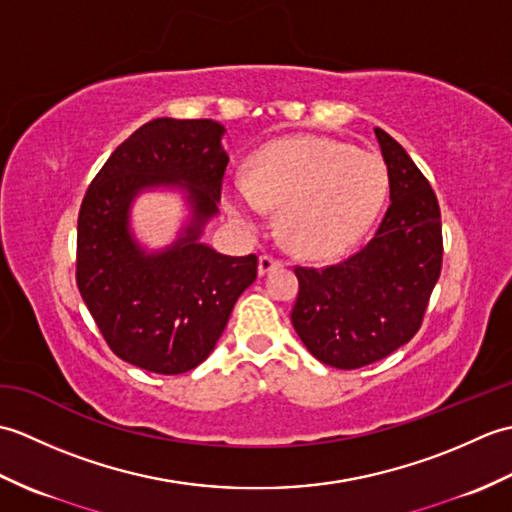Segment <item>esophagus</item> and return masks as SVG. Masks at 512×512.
<instances>
[{
  "label": "esophagus",
  "mask_w": 512,
  "mask_h": 512,
  "mask_svg": "<svg viewBox=\"0 0 512 512\" xmlns=\"http://www.w3.org/2000/svg\"><path fill=\"white\" fill-rule=\"evenodd\" d=\"M279 266H281V262H279V259H275L273 255H262V257H259V264H257V273L264 277V275L270 273V270H275Z\"/></svg>",
  "instance_id": "34e87169"
}]
</instances>
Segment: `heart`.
<instances>
[{"label":"heart","instance_id":"obj_1","mask_svg":"<svg viewBox=\"0 0 512 512\" xmlns=\"http://www.w3.org/2000/svg\"><path fill=\"white\" fill-rule=\"evenodd\" d=\"M233 220L255 233L268 209L295 253L328 259L363 237L383 209L389 169L383 158L319 136H292L259 149L248 176L226 180Z\"/></svg>","mask_w":512,"mask_h":512}]
</instances>
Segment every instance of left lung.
Masks as SVG:
<instances>
[{"label":"left lung","mask_w":512,"mask_h":512,"mask_svg":"<svg viewBox=\"0 0 512 512\" xmlns=\"http://www.w3.org/2000/svg\"><path fill=\"white\" fill-rule=\"evenodd\" d=\"M389 169V209L369 242L328 268H295L292 325L308 352L336 369L389 356L418 332L442 268L440 206L416 162L376 127Z\"/></svg>","instance_id":"1"}]
</instances>
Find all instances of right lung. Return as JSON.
I'll return each mask as SVG.
<instances>
[{
  "instance_id": "add662e5",
  "label": "right lung",
  "mask_w": 512,
  "mask_h": 512,
  "mask_svg": "<svg viewBox=\"0 0 512 512\" xmlns=\"http://www.w3.org/2000/svg\"><path fill=\"white\" fill-rule=\"evenodd\" d=\"M224 134L209 118H154L116 147L81 204L79 292L112 352L147 372L171 376L198 367L257 279L255 255H222L202 242L220 213ZM149 190L180 192L190 211L179 237L154 251L131 228V206Z\"/></svg>"
}]
</instances>
